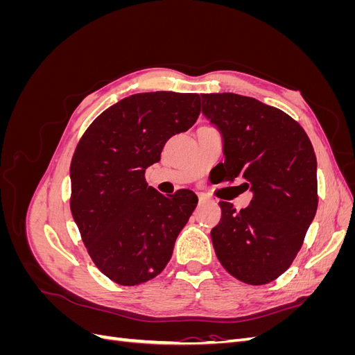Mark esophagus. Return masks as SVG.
I'll return each mask as SVG.
<instances>
[{"label": "esophagus", "instance_id": "1", "mask_svg": "<svg viewBox=\"0 0 355 355\" xmlns=\"http://www.w3.org/2000/svg\"><path fill=\"white\" fill-rule=\"evenodd\" d=\"M198 200H200V202H206V201L210 200V197L206 196V194H202V192H200V194H198Z\"/></svg>", "mask_w": 355, "mask_h": 355}]
</instances>
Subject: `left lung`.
<instances>
[{"instance_id": "1", "label": "left lung", "mask_w": 355, "mask_h": 355, "mask_svg": "<svg viewBox=\"0 0 355 355\" xmlns=\"http://www.w3.org/2000/svg\"><path fill=\"white\" fill-rule=\"evenodd\" d=\"M202 115L222 136V180H244L253 198L237 211L220 201L210 232L222 266L261 286L292 265L317 211V158L304 128L286 112L234 93L201 94Z\"/></svg>"}]
</instances>
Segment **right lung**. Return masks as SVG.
I'll return each instance as SVG.
<instances>
[{
  "label": "right lung",
  "mask_w": 355,
  "mask_h": 355,
  "mask_svg": "<svg viewBox=\"0 0 355 355\" xmlns=\"http://www.w3.org/2000/svg\"><path fill=\"white\" fill-rule=\"evenodd\" d=\"M200 94L153 92L121 99L83 135L71 161V211L96 266L136 286L157 277L197 207L189 189L166 197L148 187L168 139L200 115Z\"/></svg>",
  "instance_id": "1"
}]
</instances>
